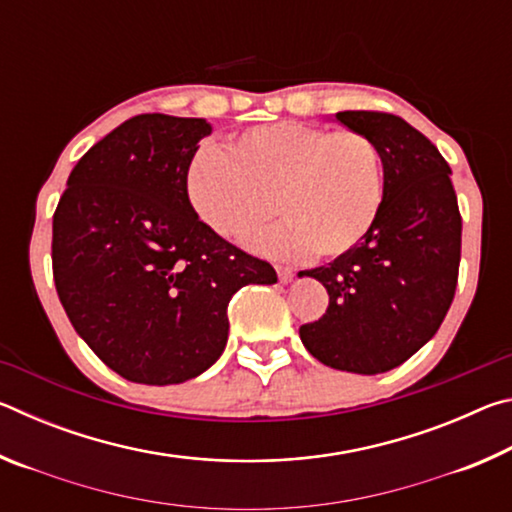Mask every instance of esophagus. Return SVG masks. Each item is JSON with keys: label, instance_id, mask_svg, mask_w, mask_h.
<instances>
[{"label": "esophagus", "instance_id": "esophagus-1", "mask_svg": "<svg viewBox=\"0 0 512 512\" xmlns=\"http://www.w3.org/2000/svg\"><path fill=\"white\" fill-rule=\"evenodd\" d=\"M277 268V277H280V282L282 284H289L291 280H293V268H289V266H275Z\"/></svg>", "mask_w": 512, "mask_h": 512}]
</instances>
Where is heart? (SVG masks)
Wrapping results in <instances>:
<instances>
[{"mask_svg":"<svg viewBox=\"0 0 512 512\" xmlns=\"http://www.w3.org/2000/svg\"><path fill=\"white\" fill-rule=\"evenodd\" d=\"M187 189L201 219L223 237H244L280 214L282 228L255 244L282 257H341L375 225L384 203L377 142L352 128L277 121L232 142L198 149Z\"/></svg>","mask_w":512,"mask_h":512,"instance_id":"obj_1","label":"heart"}]
</instances>
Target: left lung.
<instances>
[{
  "mask_svg": "<svg viewBox=\"0 0 512 512\" xmlns=\"http://www.w3.org/2000/svg\"><path fill=\"white\" fill-rule=\"evenodd\" d=\"M336 119L377 142L384 203L350 253L300 271L327 289V311L300 339L329 368L377 375L413 357L452 307L463 219L449 164L402 117L345 110Z\"/></svg>",
  "mask_w": 512,
  "mask_h": 512,
  "instance_id": "1",
  "label": "left lung"
}]
</instances>
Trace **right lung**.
I'll list each match as a JSON object with an SVG mask.
<instances>
[{
    "mask_svg": "<svg viewBox=\"0 0 512 512\" xmlns=\"http://www.w3.org/2000/svg\"><path fill=\"white\" fill-rule=\"evenodd\" d=\"M205 119L137 115L76 162L54 212L51 268L69 323L128 381L180 384L228 343V305L275 268L198 219L187 173Z\"/></svg>",
    "mask_w": 512,
    "mask_h": 512,
    "instance_id": "1",
    "label": "right lung"
}]
</instances>
